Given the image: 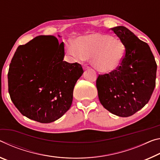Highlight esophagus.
I'll use <instances>...</instances> for the list:
<instances>
[{"instance_id": "obj_1", "label": "esophagus", "mask_w": 160, "mask_h": 160, "mask_svg": "<svg viewBox=\"0 0 160 160\" xmlns=\"http://www.w3.org/2000/svg\"><path fill=\"white\" fill-rule=\"evenodd\" d=\"M89 67H88V66H86V65H85V66L84 67H83V69H84V70H87V69H89Z\"/></svg>"}]
</instances>
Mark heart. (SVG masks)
I'll list each match as a JSON object with an SVG mask.
<instances>
[{
    "label": "heart",
    "mask_w": 160,
    "mask_h": 160,
    "mask_svg": "<svg viewBox=\"0 0 160 160\" xmlns=\"http://www.w3.org/2000/svg\"><path fill=\"white\" fill-rule=\"evenodd\" d=\"M66 49L75 61L89 59L92 67L102 74L117 70L125 56V44L120 39L101 33L79 37L75 43H68Z\"/></svg>",
    "instance_id": "obj_1"
}]
</instances>
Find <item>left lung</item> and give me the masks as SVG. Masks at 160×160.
<instances>
[{
  "instance_id": "8db88e82",
  "label": "left lung",
  "mask_w": 160,
  "mask_h": 160,
  "mask_svg": "<svg viewBox=\"0 0 160 160\" xmlns=\"http://www.w3.org/2000/svg\"><path fill=\"white\" fill-rule=\"evenodd\" d=\"M125 47L122 64L115 72L99 75L98 98L105 108L128 117L148 103L155 87L157 64L150 47L124 26L111 28Z\"/></svg>"
}]
</instances>
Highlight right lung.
Returning a JSON list of instances; mask_svg holds the SVG:
<instances>
[{"instance_id":"1","label":"right lung","mask_w":160,"mask_h":160,"mask_svg":"<svg viewBox=\"0 0 160 160\" xmlns=\"http://www.w3.org/2000/svg\"><path fill=\"white\" fill-rule=\"evenodd\" d=\"M64 57V42L59 44L52 35L38 36L17 48L8 74V91L23 116L49 123L70 108L83 71L77 62L63 61Z\"/></svg>"}]
</instances>
